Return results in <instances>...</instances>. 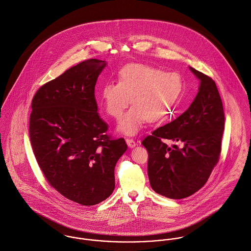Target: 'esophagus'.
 Wrapping results in <instances>:
<instances>
[{"label":"esophagus","mask_w":251,"mask_h":251,"mask_svg":"<svg viewBox=\"0 0 251 251\" xmlns=\"http://www.w3.org/2000/svg\"><path fill=\"white\" fill-rule=\"evenodd\" d=\"M126 143H127V145H128V147L129 148H135L136 146H137V143L133 140V139H129V138H127L126 139Z\"/></svg>","instance_id":"1"}]
</instances>
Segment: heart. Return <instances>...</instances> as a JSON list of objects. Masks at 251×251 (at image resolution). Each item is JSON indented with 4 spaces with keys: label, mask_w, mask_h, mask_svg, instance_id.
<instances>
[{
    "label": "heart",
    "mask_w": 251,
    "mask_h": 251,
    "mask_svg": "<svg viewBox=\"0 0 251 251\" xmlns=\"http://www.w3.org/2000/svg\"><path fill=\"white\" fill-rule=\"evenodd\" d=\"M183 81L176 73L146 64H129L117 73V83L107 82L100 89V100L105 112L119 120L131 102L119 130L127 135L137 134L150 120H164L174 110L181 95Z\"/></svg>",
    "instance_id": "obj_1"
}]
</instances>
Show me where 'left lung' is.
I'll return each instance as SVG.
<instances>
[{
	"label": "left lung",
	"instance_id": "left-lung-1",
	"mask_svg": "<svg viewBox=\"0 0 251 251\" xmlns=\"http://www.w3.org/2000/svg\"><path fill=\"white\" fill-rule=\"evenodd\" d=\"M200 79L199 92L189 108L174 121L157 128L142 142L149 152L151 188L170 199H183L205 184L219 161L224 109L214 80L190 67ZM165 139L182 142L169 148Z\"/></svg>",
	"mask_w": 251,
	"mask_h": 251
}]
</instances>
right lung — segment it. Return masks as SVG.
Masks as SVG:
<instances>
[{"label":"right lung","mask_w":251,"mask_h":251,"mask_svg":"<svg viewBox=\"0 0 251 251\" xmlns=\"http://www.w3.org/2000/svg\"><path fill=\"white\" fill-rule=\"evenodd\" d=\"M105 62L88 59L39 88L32 100L33 152L52 188L69 200L93 205L114 190V168L127 150L106 134L95 99Z\"/></svg>","instance_id":"1"}]
</instances>
